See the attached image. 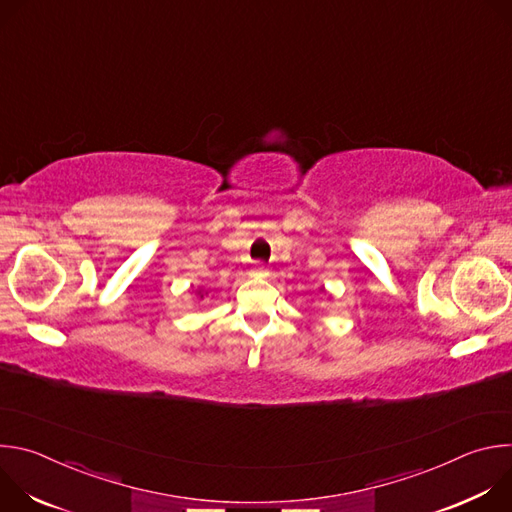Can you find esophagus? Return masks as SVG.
Instances as JSON below:
<instances>
[{
  "label": "esophagus",
  "mask_w": 512,
  "mask_h": 512,
  "mask_svg": "<svg viewBox=\"0 0 512 512\" xmlns=\"http://www.w3.org/2000/svg\"><path fill=\"white\" fill-rule=\"evenodd\" d=\"M253 273H255V275H267V267H265V263L255 261V265H253Z\"/></svg>",
  "instance_id": "1"
}]
</instances>
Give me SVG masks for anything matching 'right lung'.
Returning <instances> with one entry per match:
<instances>
[{
    "mask_svg": "<svg viewBox=\"0 0 512 512\" xmlns=\"http://www.w3.org/2000/svg\"><path fill=\"white\" fill-rule=\"evenodd\" d=\"M200 298H202V296H200Z\"/></svg>",
    "mask_w": 512,
    "mask_h": 512,
    "instance_id": "obj_1",
    "label": "right lung"
}]
</instances>
